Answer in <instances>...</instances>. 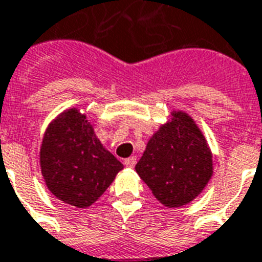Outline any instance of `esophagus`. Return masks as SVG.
<instances>
[{
    "mask_svg": "<svg viewBox=\"0 0 262 262\" xmlns=\"http://www.w3.org/2000/svg\"><path fill=\"white\" fill-rule=\"evenodd\" d=\"M136 162H137V158H136L135 156H132V157H129L125 160L124 164H125V166H127V168H135Z\"/></svg>",
    "mask_w": 262,
    "mask_h": 262,
    "instance_id": "obj_1",
    "label": "esophagus"
}]
</instances>
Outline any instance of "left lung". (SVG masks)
<instances>
[{"label": "left lung", "instance_id": "obj_1", "mask_svg": "<svg viewBox=\"0 0 262 262\" xmlns=\"http://www.w3.org/2000/svg\"><path fill=\"white\" fill-rule=\"evenodd\" d=\"M205 136L186 112H170L136 165L140 179L166 208H180L201 194L213 176Z\"/></svg>", "mask_w": 262, "mask_h": 262}]
</instances>
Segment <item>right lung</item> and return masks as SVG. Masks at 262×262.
Segmentation results:
<instances>
[{"label":"right lung","instance_id":"add662e5","mask_svg":"<svg viewBox=\"0 0 262 262\" xmlns=\"http://www.w3.org/2000/svg\"><path fill=\"white\" fill-rule=\"evenodd\" d=\"M39 166L50 193L76 208L94 204L124 169L77 107L63 111L48 125Z\"/></svg>","mask_w":262,"mask_h":262}]
</instances>
